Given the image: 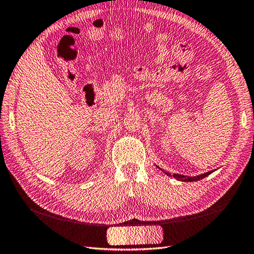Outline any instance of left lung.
Returning a JSON list of instances; mask_svg holds the SVG:
<instances>
[{
	"label": "left lung",
	"instance_id": "8db88e82",
	"mask_svg": "<svg viewBox=\"0 0 254 254\" xmlns=\"http://www.w3.org/2000/svg\"><path fill=\"white\" fill-rule=\"evenodd\" d=\"M168 176H170V174L166 173ZM209 174H212V171H208V173H205L203 175H199V176H195V177H186V176H183V175H174V177H176L179 180H183V182H196V180H200L205 178L206 176H208Z\"/></svg>",
	"mask_w": 254,
	"mask_h": 254
}]
</instances>
